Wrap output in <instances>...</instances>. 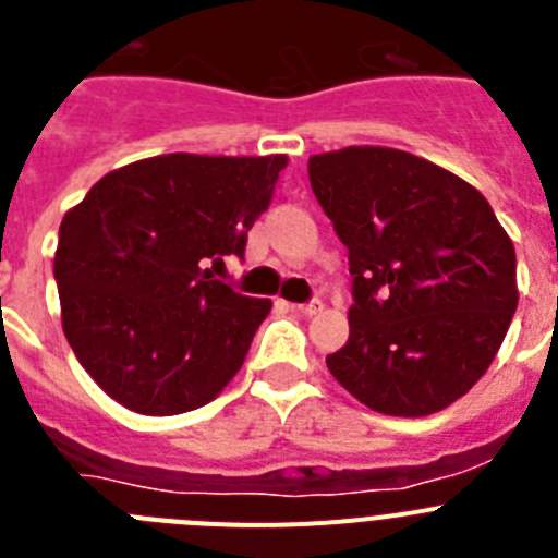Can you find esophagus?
<instances>
[{
  "instance_id": "1",
  "label": "esophagus",
  "mask_w": 558,
  "mask_h": 558,
  "mask_svg": "<svg viewBox=\"0 0 558 558\" xmlns=\"http://www.w3.org/2000/svg\"><path fill=\"white\" fill-rule=\"evenodd\" d=\"M295 310H299V313H304V315H315V313H322L324 302H322V299H310V302H304V304H295Z\"/></svg>"
}]
</instances>
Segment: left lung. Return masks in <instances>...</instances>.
<instances>
[{
  "mask_svg": "<svg viewBox=\"0 0 558 558\" xmlns=\"http://www.w3.org/2000/svg\"><path fill=\"white\" fill-rule=\"evenodd\" d=\"M307 170L352 274L349 340L329 372L372 411H441L509 332L514 243L475 186L413 153L347 147Z\"/></svg>",
  "mask_w": 558,
  "mask_h": 558,
  "instance_id": "1",
  "label": "left lung"
}]
</instances>
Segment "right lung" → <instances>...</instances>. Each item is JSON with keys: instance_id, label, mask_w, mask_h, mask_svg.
I'll return each mask as SVG.
<instances>
[{"instance_id": "add662e5", "label": "right lung", "mask_w": 558, "mask_h": 558, "mask_svg": "<svg viewBox=\"0 0 558 558\" xmlns=\"http://www.w3.org/2000/svg\"><path fill=\"white\" fill-rule=\"evenodd\" d=\"M284 165L170 153L108 172L66 211L56 251L63 335L128 411H195L240 372L270 302L206 265L245 254Z\"/></svg>"}]
</instances>
